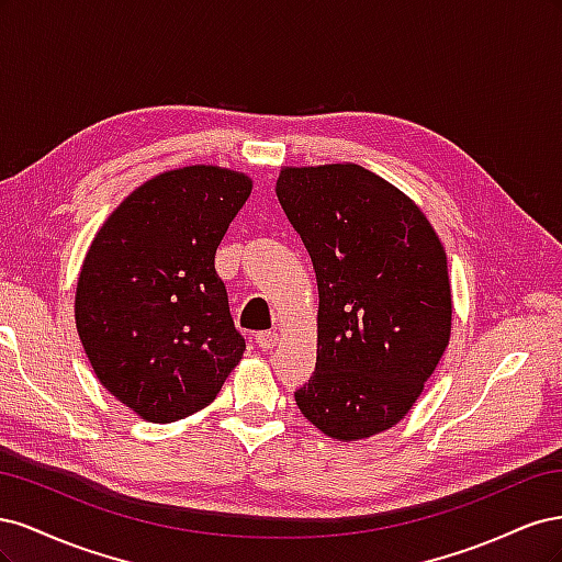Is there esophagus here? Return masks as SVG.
<instances>
[{
  "instance_id": "34e87169",
  "label": "esophagus",
  "mask_w": 562,
  "mask_h": 562,
  "mask_svg": "<svg viewBox=\"0 0 562 562\" xmlns=\"http://www.w3.org/2000/svg\"><path fill=\"white\" fill-rule=\"evenodd\" d=\"M255 342H258V347H260L262 351L274 349V347H277V333H274V330H262V333L255 335Z\"/></svg>"
}]
</instances>
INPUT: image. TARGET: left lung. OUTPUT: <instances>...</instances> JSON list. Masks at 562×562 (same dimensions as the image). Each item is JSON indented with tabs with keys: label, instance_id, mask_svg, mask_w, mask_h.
<instances>
[{
	"label": "left lung",
	"instance_id": "left-lung-1",
	"mask_svg": "<svg viewBox=\"0 0 562 562\" xmlns=\"http://www.w3.org/2000/svg\"><path fill=\"white\" fill-rule=\"evenodd\" d=\"M277 196L310 250L318 349L300 413L330 438L391 429L450 342L448 260L424 213L356 164L283 168Z\"/></svg>",
	"mask_w": 562,
	"mask_h": 562
}]
</instances>
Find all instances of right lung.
I'll return each instance as SVG.
<instances>
[{"label":"right lung","instance_id":"add662e5","mask_svg":"<svg viewBox=\"0 0 562 562\" xmlns=\"http://www.w3.org/2000/svg\"><path fill=\"white\" fill-rule=\"evenodd\" d=\"M250 190L220 166L166 171L119 203L81 265L83 351L100 384L147 422L206 407L241 361L215 250Z\"/></svg>","mask_w":562,"mask_h":562}]
</instances>
